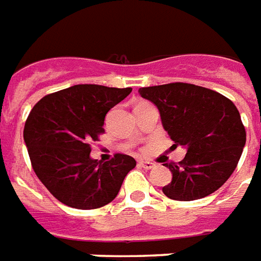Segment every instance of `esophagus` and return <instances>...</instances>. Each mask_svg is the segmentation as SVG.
<instances>
[{
	"label": "esophagus",
	"mask_w": 261,
	"mask_h": 261,
	"mask_svg": "<svg viewBox=\"0 0 261 261\" xmlns=\"http://www.w3.org/2000/svg\"><path fill=\"white\" fill-rule=\"evenodd\" d=\"M139 166H142L143 169H152L154 168V164L152 162H150V161H139Z\"/></svg>",
	"instance_id": "1"
}]
</instances>
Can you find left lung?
Masks as SVG:
<instances>
[{
	"instance_id": "8db88e82",
	"label": "left lung",
	"mask_w": 261,
	"mask_h": 261,
	"mask_svg": "<svg viewBox=\"0 0 261 261\" xmlns=\"http://www.w3.org/2000/svg\"><path fill=\"white\" fill-rule=\"evenodd\" d=\"M139 93L155 105L175 147L187 150L179 164H165L172 172V181L162 187L166 197L194 201L220 189L246 143L234 103L212 89L184 82L140 88Z\"/></svg>"
}]
</instances>
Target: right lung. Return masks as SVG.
<instances>
[{"label":"right lung","instance_id":"right-lung-1","mask_svg":"<svg viewBox=\"0 0 261 261\" xmlns=\"http://www.w3.org/2000/svg\"><path fill=\"white\" fill-rule=\"evenodd\" d=\"M132 88L82 84L42 97L24 125V142L35 175L56 199L75 209H96L118 194L135 158L115 154L101 164L91 142L105 132L106 114Z\"/></svg>","mask_w":261,"mask_h":261}]
</instances>
